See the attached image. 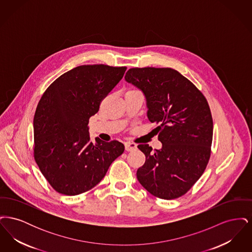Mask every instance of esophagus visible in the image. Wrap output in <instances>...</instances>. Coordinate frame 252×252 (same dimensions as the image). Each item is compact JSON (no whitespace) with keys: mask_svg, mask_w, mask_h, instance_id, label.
Returning <instances> with one entry per match:
<instances>
[{"mask_svg":"<svg viewBox=\"0 0 252 252\" xmlns=\"http://www.w3.org/2000/svg\"><path fill=\"white\" fill-rule=\"evenodd\" d=\"M125 147H126V151H133V150H135L137 148V144L126 142V143H125Z\"/></svg>","mask_w":252,"mask_h":252,"instance_id":"esophagus-1","label":"esophagus"}]
</instances>
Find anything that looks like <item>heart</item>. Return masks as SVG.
<instances>
[{"label":"heart","mask_w":252,"mask_h":252,"mask_svg":"<svg viewBox=\"0 0 252 252\" xmlns=\"http://www.w3.org/2000/svg\"><path fill=\"white\" fill-rule=\"evenodd\" d=\"M134 91H137V90H134Z\"/></svg>","instance_id":"b5f03b06"}]
</instances>
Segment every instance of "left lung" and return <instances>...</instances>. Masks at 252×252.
I'll list each match as a JSON object with an SVG mask.
<instances>
[{"instance_id": "left-lung-1", "label": "left lung", "mask_w": 252, "mask_h": 252, "mask_svg": "<svg viewBox=\"0 0 252 252\" xmlns=\"http://www.w3.org/2000/svg\"><path fill=\"white\" fill-rule=\"evenodd\" d=\"M125 79L143 92L147 118L162 144L152 150L139 144L145 162L137 179L158 198L174 199L188 192L203 174L211 156L213 118L200 91L171 68H132Z\"/></svg>"}]
</instances>
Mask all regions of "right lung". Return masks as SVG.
I'll list each match as a JSON object with an SVG mask.
<instances>
[{"label":"right lung","mask_w":252,"mask_h":252,"mask_svg":"<svg viewBox=\"0 0 252 252\" xmlns=\"http://www.w3.org/2000/svg\"><path fill=\"white\" fill-rule=\"evenodd\" d=\"M126 68L82 65L63 73L41 96L34 116V157L57 192L76 195L96 186L125 145L91 142L89 120Z\"/></svg>","instance_id":"right-lung-1"}]
</instances>
